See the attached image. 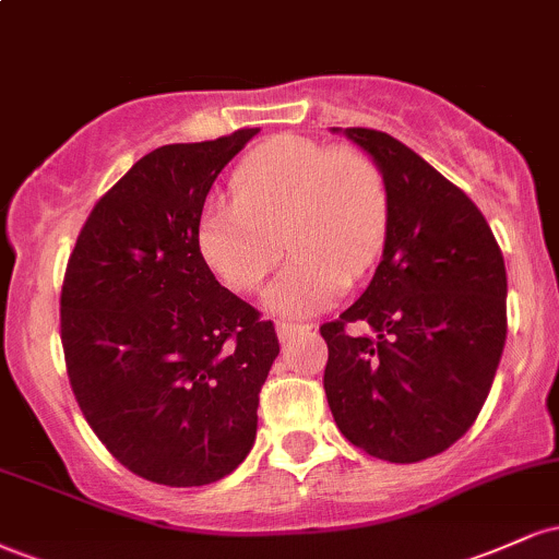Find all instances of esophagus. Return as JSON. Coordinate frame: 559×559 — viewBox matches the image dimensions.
I'll return each instance as SVG.
<instances>
[{"label": "esophagus", "mask_w": 559, "mask_h": 559, "mask_svg": "<svg viewBox=\"0 0 559 559\" xmlns=\"http://www.w3.org/2000/svg\"><path fill=\"white\" fill-rule=\"evenodd\" d=\"M301 331H310V325H299V323H278V325H275V333H278L281 342H288V338H294Z\"/></svg>", "instance_id": "obj_1"}]
</instances>
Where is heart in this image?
<instances>
[{"label":"heart","mask_w":559,"mask_h":559,"mask_svg":"<svg viewBox=\"0 0 559 559\" xmlns=\"http://www.w3.org/2000/svg\"><path fill=\"white\" fill-rule=\"evenodd\" d=\"M230 191L234 204L213 202L199 217V252L223 284L254 292L284 239L294 258L265 292L278 316L329 310L383 247L389 186L365 152L284 133L241 159Z\"/></svg>","instance_id":"heart-1"}]
</instances>
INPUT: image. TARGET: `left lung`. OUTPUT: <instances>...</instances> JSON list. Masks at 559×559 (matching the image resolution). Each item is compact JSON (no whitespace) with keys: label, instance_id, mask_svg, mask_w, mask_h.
I'll return each mask as SVG.
<instances>
[{"label":"left lung","instance_id":"left-lung-1","mask_svg":"<svg viewBox=\"0 0 559 559\" xmlns=\"http://www.w3.org/2000/svg\"><path fill=\"white\" fill-rule=\"evenodd\" d=\"M338 131V128H333ZM389 186L383 258L362 297L320 325L338 431L370 457L420 463L478 418L507 338L504 258L452 181L373 128H344ZM371 331L352 337L345 325Z\"/></svg>","mask_w":559,"mask_h":559}]
</instances>
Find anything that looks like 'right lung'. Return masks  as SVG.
<instances>
[{
	"instance_id": "1",
	"label": "right lung",
	"mask_w": 559,
	"mask_h": 559,
	"mask_svg": "<svg viewBox=\"0 0 559 559\" xmlns=\"http://www.w3.org/2000/svg\"><path fill=\"white\" fill-rule=\"evenodd\" d=\"M258 131L141 157L94 204L68 260L70 389L112 457L152 484H213L254 444L278 336L217 284L197 228L217 173Z\"/></svg>"
}]
</instances>
